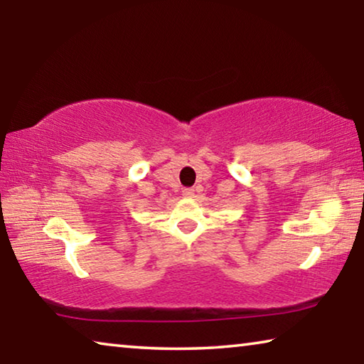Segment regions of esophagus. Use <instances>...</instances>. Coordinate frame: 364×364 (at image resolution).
<instances>
[{"label":"esophagus","instance_id":"esophagus-1","mask_svg":"<svg viewBox=\"0 0 364 364\" xmlns=\"http://www.w3.org/2000/svg\"><path fill=\"white\" fill-rule=\"evenodd\" d=\"M194 194H196V191L193 188H184L183 189V196L184 197H194Z\"/></svg>","mask_w":364,"mask_h":364}]
</instances>
